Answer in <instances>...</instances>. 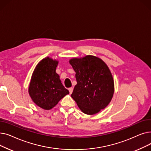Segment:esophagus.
I'll return each mask as SVG.
<instances>
[{"instance_id":"obj_1","label":"esophagus","mask_w":151,"mask_h":151,"mask_svg":"<svg viewBox=\"0 0 151 151\" xmlns=\"http://www.w3.org/2000/svg\"><path fill=\"white\" fill-rule=\"evenodd\" d=\"M68 91H69V92H70V93H71L73 92V89L72 88H68Z\"/></svg>"}]
</instances>
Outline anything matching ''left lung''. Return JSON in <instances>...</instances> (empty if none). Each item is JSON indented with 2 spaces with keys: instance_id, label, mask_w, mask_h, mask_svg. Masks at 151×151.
<instances>
[{
  "instance_id": "1",
  "label": "left lung",
  "mask_w": 151,
  "mask_h": 151,
  "mask_svg": "<svg viewBox=\"0 0 151 151\" xmlns=\"http://www.w3.org/2000/svg\"><path fill=\"white\" fill-rule=\"evenodd\" d=\"M69 62L76 72L77 82L71 97L84 113H98L108 106L114 94V80L108 67L101 59L91 55L71 59Z\"/></svg>"
}]
</instances>
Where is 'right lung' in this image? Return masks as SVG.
Instances as JSON below:
<instances>
[{
    "label": "right lung",
    "mask_w": 151,
    "mask_h": 151,
    "mask_svg": "<svg viewBox=\"0 0 151 151\" xmlns=\"http://www.w3.org/2000/svg\"><path fill=\"white\" fill-rule=\"evenodd\" d=\"M58 62L47 57L38 63L32 75L29 96L38 106L45 110L52 109L69 93L55 72Z\"/></svg>",
    "instance_id": "obj_1"
}]
</instances>
